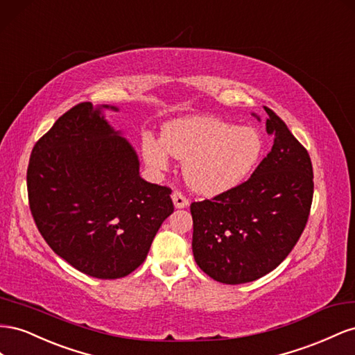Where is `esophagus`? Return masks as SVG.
Instances as JSON below:
<instances>
[{
  "label": "esophagus",
  "mask_w": 355,
  "mask_h": 355,
  "mask_svg": "<svg viewBox=\"0 0 355 355\" xmlns=\"http://www.w3.org/2000/svg\"><path fill=\"white\" fill-rule=\"evenodd\" d=\"M172 202H174L175 208H186L189 205V199L181 193V191H177V190L172 193Z\"/></svg>",
  "instance_id": "1"
}]
</instances>
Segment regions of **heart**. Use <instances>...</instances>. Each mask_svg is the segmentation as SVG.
Listing matches in <instances>:
<instances>
[{
	"label": "heart",
	"mask_w": 355,
	"mask_h": 355,
	"mask_svg": "<svg viewBox=\"0 0 355 355\" xmlns=\"http://www.w3.org/2000/svg\"><path fill=\"white\" fill-rule=\"evenodd\" d=\"M261 153L263 139L256 129L216 117L180 119L164 129L162 141H143L148 166L166 171L169 155L183 160L187 186L205 196L241 186L256 169Z\"/></svg>",
	"instance_id": "b5f03b06"
}]
</instances>
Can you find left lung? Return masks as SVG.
I'll return each instance as SVG.
<instances>
[{
    "instance_id": "left-lung-1",
    "label": "left lung",
    "mask_w": 355,
    "mask_h": 355,
    "mask_svg": "<svg viewBox=\"0 0 355 355\" xmlns=\"http://www.w3.org/2000/svg\"><path fill=\"white\" fill-rule=\"evenodd\" d=\"M265 110L266 132L273 137L268 156L245 183L190 205L195 260L223 284H244L275 269L296 245L309 217L311 157L284 121Z\"/></svg>"
}]
</instances>
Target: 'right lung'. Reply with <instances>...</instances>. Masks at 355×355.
<instances>
[{"label":"right lung","mask_w":355,"mask_h":355,"mask_svg":"<svg viewBox=\"0 0 355 355\" xmlns=\"http://www.w3.org/2000/svg\"><path fill=\"white\" fill-rule=\"evenodd\" d=\"M77 104L37 141L26 172L40 234L59 257L99 279L123 278L148 254L174 204L139 177L137 151L103 110Z\"/></svg>","instance_id":"obj_1"}]
</instances>
